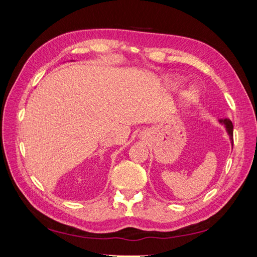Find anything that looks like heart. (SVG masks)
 Masks as SVG:
<instances>
[{
    "mask_svg": "<svg viewBox=\"0 0 257 257\" xmlns=\"http://www.w3.org/2000/svg\"><path fill=\"white\" fill-rule=\"evenodd\" d=\"M166 83L168 84V86H170L171 88H178L179 86L182 85L183 79L180 78L179 76H167ZM196 97H198V91L192 88V89H190L189 91L185 92L184 99H185V101H188V102H192L196 99Z\"/></svg>",
    "mask_w": 257,
    "mask_h": 257,
    "instance_id": "1",
    "label": "heart"
}]
</instances>
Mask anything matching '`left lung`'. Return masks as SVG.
I'll return each instance as SVG.
<instances>
[{
	"mask_svg": "<svg viewBox=\"0 0 257 257\" xmlns=\"http://www.w3.org/2000/svg\"><path fill=\"white\" fill-rule=\"evenodd\" d=\"M219 122L225 127L226 133L228 135V137H230L231 144L233 146V123H232V121L230 119H220Z\"/></svg>",
	"mask_w": 257,
	"mask_h": 257,
	"instance_id": "8db88e82",
	"label": "left lung"
}]
</instances>
